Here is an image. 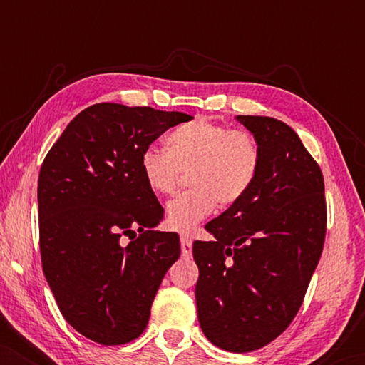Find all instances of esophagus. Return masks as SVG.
<instances>
[{"instance_id": "34e87169", "label": "esophagus", "mask_w": 365, "mask_h": 365, "mask_svg": "<svg viewBox=\"0 0 365 365\" xmlns=\"http://www.w3.org/2000/svg\"><path fill=\"white\" fill-rule=\"evenodd\" d=\"M181 254H182V257H191L192 239L189 236H181Z\"/></svg>"}]
</instances>
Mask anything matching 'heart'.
<instances>
[{
    "mask_svg": "<svg viewBox=\"0 0 365 365\" xmlns=\"http://www.w3.org/2000/svg\"><path fill=\"white\" fill-rule=\"evenodd\" d=\"M261 149L251 133L197 118L173 129L166 151L146 148L139 169L154 194H171L181 173L191 189L166 206V227L191 232L219 202L222 207L241 201L256 182Z\"/></svg>",
    "mask_w": 365,
    "mask_h": 365,
    "instance_id": "b5f03b06",
    "label": "heart"
}]
</instances>
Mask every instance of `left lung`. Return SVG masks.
<instances>
[{"mask_svg": "<svg viewBox=\"0 0 365 365\" xmlns=\"http://www.w3.org/2000/svg\"><path fill=\"white\" fill-rule=\"evenodd\" d=\"M261 149L256 182L194 241L197 317L214 346L251 352L286 331L321 259L327 206L321 168L286 123L237 116Z\"/></svg>", "mask_w": 365, "mask_h": 365, "instance_id": "left-lung-1", "label": "left lung"}]
</instances>
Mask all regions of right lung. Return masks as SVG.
I'll list each match as a JSON object with an SVG mask.
<instances>
[{
	"mask_svg": "<svg viewBox=\"0 0 365 365\" xmlns=\"http://www.w3.org/2000/svg\"><path fill=\"white\" fill-rule=\"evenodd\" d=\"M192 116L93 104L44 158L38 179L39 251L64 319L103 346L141 336L168 269L181 254L176 232L153 231L164 217L139 159L154 139ZM132 239L128 245L122 237Z\"/></svg>",
	"mask_w": 365,
	"mask_h": 365,
	"instance_id": "right-lung-1",
	"label": "right lung"
}]
</instances>
